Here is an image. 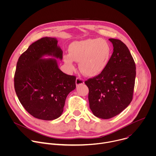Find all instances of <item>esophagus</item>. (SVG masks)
I'll use <instances>...</instances> for the list:
<instances>
[{"label":"esophagus","mask_w":156,"mask_h":156,"mask_svg":"<svg viewBox=\"0 0 156 156\" xmlns=\"http://www.w3.org/2000/svg\"><path fill=\"white\" fill-rule=\"evenodd\" d=\"M84 84V80L80 78H77L76 80V85L78 86L80 85H82Z\"/></svg>","instance_id":"34e87169"}]
</instances>
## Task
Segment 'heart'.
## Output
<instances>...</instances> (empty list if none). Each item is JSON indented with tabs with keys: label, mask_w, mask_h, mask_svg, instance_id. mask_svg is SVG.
<instances>
[{
	"label": "heart",
	"mask_w": 156,
	"mask_h": 156,
	"mask_svg": "<svg viewBox=\"0 0 156 156\" xmlns=\"http://www.w3.org/2000/svg\"><path fill=\"white\" fill-rule=\"evenodd\" d=\"M70 54L64 56V62L74 69V61L79 62V69L86 76L93 77L102 73L111 57V48L103 39H88L72 42Z\"/></svg>",
	"instance_id": "obj_1"
}]
</instances>
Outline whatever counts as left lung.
<instances>
[{
  "label": "left lung",
  "instance_id": "8db88e82",
  "mask_svg": "<svg viewBox=\"0 0 156 156\" xmlns=\"http://www.w3.org/2000/svg\"><path fill=\"white\" fill-rule=\"evenodd\" d=\"M114 51L105 69L85 81L93 114L102 119L112 118L125 109L132 101L136 65L125 44L119 39H108Z\"/></svg>",
  "mask_w": 156,
  "mask_h": 156
}]
</instances>
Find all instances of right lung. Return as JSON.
<instances>
[{"mask_svg":"<svg viewBox=\"0 0 156 156\" xmlns=\"http://www.w3.org/2000/svg\"><path fill=\"white\" fill-rule=\"evenodd\" d=\"M57 43L56 38L49 37L32 43L19 57L15 73L20 103L32 116L44 120L60 117L66 97L76 88V77L58 68L56 58L62 60L63 51Z\"/></svg>","mask_w":156,"mask_h":156,"instance_id":"add662e5","label":"right lung"}]
</instances>
